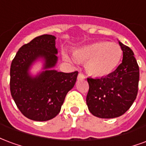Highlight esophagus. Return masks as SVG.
<instances>
[{
	"label": "esophagus",
	"instance_id": "1",
	"mask_svg": "<svg viewBox=\"0 0 146 146\" xmlns=\"http://www.w3.org/2000/svg\"><path fill=\"white\" fill-rule=\"evenodd\" d=\"M77 79L78 80H84L85 79V75L82 73H79L78 76H77Z\"/></svg>",
	"mask_w": 146,
	"mask_h": 146
}]
</instances>
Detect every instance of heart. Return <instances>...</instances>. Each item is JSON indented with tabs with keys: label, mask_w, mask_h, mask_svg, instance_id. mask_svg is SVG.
I'll use <instances>...</instances> for the list:
<instances>
[{
	"label": "heart",
	"mask_w": 146,
	"mask_h": 146,
	"mask_svg": "<svg viewBox=\"0 0 146 146\" xmlns=\"http://www.w3.org/2000/svg\"><path fill=\"white\" fill-rule=\"evenodd\" d=\"M76 60L87 62L86 69L95 76L109 75L119 65L122 49L113 42H97L80 48L75 53Z\"/></svg>",
	"instance_id": "obj_1"
}]
</instances>
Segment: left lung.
<instances>
[{
	"instance_id": "obj_1",
	"label": "left lung",
	"mask_w": 146,
	"mask_h": 146,
	"mask_svg": "<svg viewBox=\"0 0 146 146\" xmlns=\"http://www.w3.org/2000/svg\"><path fill=\"white\" fill-rule=\"evenodd\" d=\"M123 61L115 71L101 78H88L89 111L99 118H115L130 109L138 95L139 67L131 48L121 42Z\"/></svg>"
}]
</instances>
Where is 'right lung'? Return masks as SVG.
<instances>
[{
	"mask_svg": "<svg viewBox=\"0 0 146 146\" xmlns=\"http://www.w3.org/2000/svg\"><path fill=\"white\" fill-rule=\"evenodd\" d=\"M55 39L48 34L36 36L19 49L11 64V96L21 113L35 121H46L57 116L78 75L77 71L67 73L49 70L58 59ZM39 57L45 59L47 70L33 78L28 70Z\"/></svg>",
	"mask_w": 146,
	"mask_h": 146,
	"instance_id": "add662e5",
	"label": "right lung"
}]
</instances>
